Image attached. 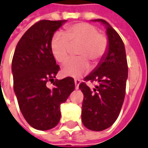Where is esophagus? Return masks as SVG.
<instances>
[{"mask_svg":"<svg viewBox=\"0 0 148 148\" xmlns=\"http://www.w3.org/2000/svg\"><path fill=\"white\" fill-rule=\"evenodd\" d=\"M81 82V80L80 79H78V78H75L74 79V83H75V88L76 89H78V86Z\"/></svg>","mask_w":148,"mask_h":148,"instance_id":"1","label":"esophagus"}]
</instances>
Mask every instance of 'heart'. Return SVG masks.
<instances>
[{
	"label": "heart",
	"mask_w": 148,
	"mask_h": 148,
	"mask_svg": "<svg viewBox=\"0 0 148 148\" xmlns=\"http://www.w3.org/2000/svg\"><path fill=\"white\" fill-rule=\"evenodd\" d=\"M78 45L75 53L79 56L65 63L62 74L65 76L79 78L87 73L90 65L87 61L95 63L107 51L108 40L103 33L94 25L78 23L68 26L63 33L57 32L51 40V50L54 58L63 63L68 58L71 45Z\"/></svg>",
	"instance_id": "1"
}]
</instances>
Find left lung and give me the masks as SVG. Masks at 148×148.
Instances as JSON below:
<instances>
[{
	"label": "left lung",
	"mask_w": 148,
	"mask_h": 148,
	"mask_svg": "<svg viewBox=\"0 0 148 148\" xmlns=\"http://www.w3.org/2000/svg\"><path fill=\"white\" fill-rule=\"evenodd\" d=\"M107 26L108 53L99 66L83 78L79 85L83 93L82 121L87 129L101 131L110 127L117 119L124 102L128 65L123 41L118 33L103 19H97ZM97 83L91 90L86 82Z\"/></svg>",
	"instance_id": "obj_1"
}]
</instances>
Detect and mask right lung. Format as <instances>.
Returning a JSON list of instances; mask_svg holds the SVG:
<instances>
[{
	"label": "right lung",
	"instance_id": "obj_1",
	"mask_svg": "<svg viewBox=\"0 0 148 148\" xmlns=\"http://www.w3.org/2000/svg\"><path fill=\"white\" fill-rule=\"evenodd\" d=\"M66 20H40L25 32L12 60L14 90L19 108L28 124L40 130L55 127L61 118L60 106L75 88L71 77L54 78L60 70L51 50L54 32ZM53 82L49 88L47 82Z\"/></svg>",
	"mask_w": 148,
	"mask_h": 148
}]
</instances>
